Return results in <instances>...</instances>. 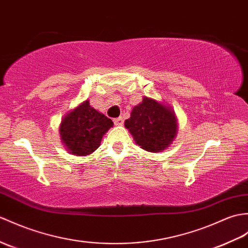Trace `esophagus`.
<instances>
[{
    "label": "esophagus",
    "mask_w": 248,
    "mask_h": 248,
    "mask_svg": "<svg viewBox=\"0 0 248 248\" xmlns=\"http://www.w3.org/2000/svg\"><path fill=\"white\" fill-rule=\"evenodd\" d=\"M114 124L116 125H123L124 124V118L123 117H117L114 119Z\"/></svg>",
    "instance_id": "1"
}]
</instances>
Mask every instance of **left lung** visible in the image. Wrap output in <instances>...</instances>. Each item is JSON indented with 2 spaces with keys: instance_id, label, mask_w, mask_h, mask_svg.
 Listing matches in <instances>:
<instances>
[{
  "instance_id": "1",
  "label": "left lung",
  "mask_w": 248,
  "mask_h": 248,
  "mask_svg": "<svg viewBox=\"0 0 248 248\" xmlns=\"http://www.w3.org/2000/svg\"><path fill=\"white\" fill-rule=\"evenodd\" d=\"M124 125L138 146L154 153L162 152L172 143L177 129L174 113L148 97L133 108Z\"/></svg>"
}]
</instances>
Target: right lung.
Segmentation results:
<instances>
[{"mask_svg": "<svg viewBox=\"0 0 248 248\" xmlns=\"http://www.w3.org/2000/svg\"><path fill=\"white\" fill-rule=\"evenodd\" d=\"M113 124L110 118L96 111L86 100L63 118L61 140L72 154L89 155L100 146L103 134Z\"/></svg>", "mask_w": 248, "mask_h": 248, "instance_id": "1", "label": "right lung"}]
</instances>
